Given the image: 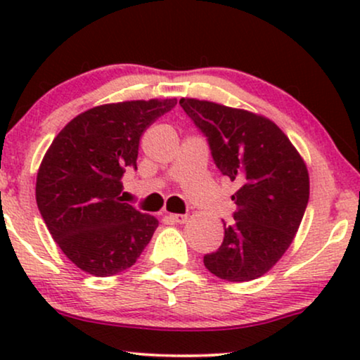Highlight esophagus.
<instances>
[{"instance_id":"1","label":"esophagus","mask_w":360,"mask_h":360,"mask_svg":"<svg viewBox=\"0 0 360 360\" xmlns=\"http://www.w3.org/2000/svg\"><path fill=\"white\" fill-rule=\"evenodd\" d=\"M169 218L174 221V223H179V224H184L186 219H188V216L186 214H170Z\"/></svg>"}]
</instances>
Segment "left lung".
Returning a JSON list of instances; mask_svg holds the SVG:
<instances>
[{
	"label": "left lung",
	"instance_id": "left-lung-1",
	"mask_svg": "<svg viewBox=\"0 0 360 360\" xmlns=\"http://www.w3.org/2000/svg\"><path fill=\"white\" fill-rule=\"evenodd\" d=\"M180 106L206 136L221 174L239 186L231 196L234 223H224L223 244L205 255V267L228 282L262 277L290 248L303 219L307 165L267 117L195 98H181Z\"/></svg>",
	"mask_w": 360,
	"mask_h": 360
}]
</instances>
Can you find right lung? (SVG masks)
<instances>
[{
  "mask_svg": "<svg viewBox=\"0 0 360 360\" xmlns=\"http://www.w3.org/2000/svg\"><path fill=\"white\" fill-rule=\"evenodd\" d=\"M176 100L91 108L58 132L37 172L36 200L49 233L78 269L111 277L132 267L159 226L122 203L121 179L137 170L142 132Z\"/></svg>",
  "mask_w": 360,
  "mask_h": 360,
  "instance_id": "add662e5",
  "label": "right lung"
}]
</instances>
